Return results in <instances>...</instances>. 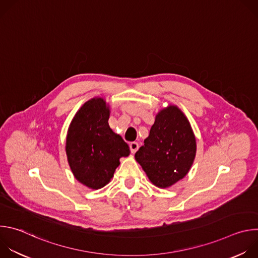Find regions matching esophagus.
<instances>
[{
	"mask_svg": "<svg viewBox=\"0 0 258 258\" xmlns=\"http://www.w3.org/2000/svg\"><path fill=\"white\" fill-rule=\"evenodd\" d=\"M130 148H131L132 153L135 154V153L138 151V149H139V144H138L137 142H132V143L130 144Z\"/></svg>",
	"mask_w": 258,
	"mask_h": 258,
	"instance_id": "1",
	"label": "esophagus"
}]
</instances>
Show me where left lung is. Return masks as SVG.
Masks as SVG:
<instances>
[{
    "mask_svg": "<svg viewBox=\"0 0 258 258\" xmlns=\"http://www.w3.org/2000/svg\"><path fill=\"white\" fill-rule=\"evenodd\" d=\"M195 155L196 139L188 118L169 105L157 113L135 158L153 185L164 189L187 175Z\"/></svg>",
    "mask_w": 258,
    "mask_h": 258,
    "instance_id": "left-lung-1",
    "label": "left lung"
}]
</instances>
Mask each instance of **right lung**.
I'll list each match as a JSON object with an SVG mask.
<instances>
[{"label":"right lung","mask_w":258,"mask_h":258,"mask_svg":"<svg viewBox=\"0 0 258 258\" xmlns=\"http://www.w3.org/2000/svg\"><path fill=\"white\" fill-rule=\"evenodd\" d=\"M109 106L103 98L86 102L70 122L66 155L70 169L83 185L93 190L113 177L119 159L130 155V147L108 124Z\"/></svg>","instance_id":"right-lung-1"}]
</instances>
